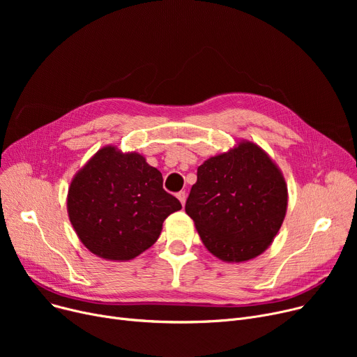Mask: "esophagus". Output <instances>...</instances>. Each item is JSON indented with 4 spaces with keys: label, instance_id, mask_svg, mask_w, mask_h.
I'll list each match as a JSON object with an SVG mask.
<instances>
[{
    "label": "esophagus",
    "instance_id": "1",
    "mask_svg": "<svg viewBox=\"0 0 357 357\" xmlns=\"http://www.w3.org/2000/svg\"><path fill=\"white\" fill-rule=\"evenodd\" d=\"M176 197H178V199L181 201V204H182V205H185V201H186V192H185V191H179V192L176 194Z\"/></svg>",
    "mask_w": 357,
    "mask_h": 357
}]
</instances>
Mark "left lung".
Listing matches in <instances>:
<instances>
[{"label": "left lung", "instance_id": "1", "mask_svg": "<svg viewBox=\"0 0 357 357\" xmlns=\"http://www.w3.org/2000/svg\"><path fill=\"white\" fill-rule=\"evenodd\" d=\"M287 205L282 174L259 146L243 142L198 167L185 211L214 256L245 261L268 249Z\"/></svg>", "mask_w": 357, "mask_h": 357}]
</instances>
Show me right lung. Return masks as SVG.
I'll return each mask as SVG.
<instances>
[{
    "instance_id": "right-lung-1",
    "label": "right lung",
    "mask_w": 357,
    "mask_h": 357,
    "mask_svg": "<svg viewBox=\"0 0 357 357\" xmlns=\"http://www.w3.org/2000/svg\"><path fill=\"white\" fill-rule=\"evenodd\" d=\"M182 205L163 190L156 167L137 153L104 147L73 178L68 213L93 255L130 260L159 238L165 218Z\"/></svg>"
}]
</instances>
